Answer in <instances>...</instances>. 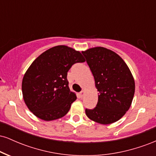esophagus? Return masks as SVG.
I'll use <instances>...</instances> for the list:
<instances>
[{
  "instance_id": "obj_1",
  "label": "esophagus",
  "mask_w": 156,
  "mask_h": 156,
  "mask_svg": "<svg viewBox=\"0 0 156 156\" xmlns=\"http://www.w3.org/2000/svg\"><path fill=\"white\" fill-rule=\"evenodd\" d=\"M83 95H84V91H81V92L79 93V97L82 98L83 97Z\"/></svg>"
}]
</instances>
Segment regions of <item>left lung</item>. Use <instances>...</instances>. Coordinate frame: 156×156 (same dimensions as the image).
Segmentation results:
<instances>
[{
	"mask_svg": "<svg viewBox=\"0 0 156 156\" xmlns=\"http://www.w3.org/2000/svg\"><path fill=\"white\" fill-rule=\"evenodd\" d=\"M82 53L99 92L96 107L86 108V114L100 124L115 122L129 109L135 92V82L129 68L119 55L107 48H93Z\"/></svg>",
	"mask_w": 156,
	"mask_h": 156,
	"instance_id": "8db88e82",
	"label": "left lung"
}]
</instances>
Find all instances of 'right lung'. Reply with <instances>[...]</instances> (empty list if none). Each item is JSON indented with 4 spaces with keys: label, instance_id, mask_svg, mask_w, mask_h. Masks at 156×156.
I'll return each mask as SVG.
<instances>
[{
    "label": "right lung",
    "instance_id": "right-lung-1",
    "mask_svg": "<svg viewBox=\"0 0 156 156\" xmlns=\"http://www.w3.org/2000/svg\"><path fill=\"white\" fill-rule=\"evenodd\" d=\"M84 62L79 51L65 45L50 48L37 57L23 79V99L28 109L45 121L66 115L77 98L69 90L67 72L74 64Z\"/></svg>",
    "mask_w": 156,
    "mask_h": 156
}]
</instances>
